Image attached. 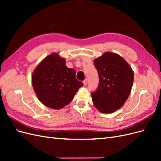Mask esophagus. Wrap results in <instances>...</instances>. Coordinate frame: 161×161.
<instances>
[{
	"label": "esophagus",
	"instance_id": "1",
	"mask_svg": "<svg viewBox=\"0 0 161 161\" xmlns=\"http://www.w3.org/2000/svg\"><path fill=\"white\" fill-rule=\"evenodd\" d=\"M87 82H88V80H87V79H85L83 80V84H84L85 86H86L87 85Z\"/></svg>",
	"mask_w": 161,
	"mask_h": 161
}]
</instances>
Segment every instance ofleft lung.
I'll return each instance as SVG.
<instances>
[{
    "label": "left lung",
    "mask_w": 161,
    "mask_h": 161,
    "mask_svg": "<svg viewBox=\"0 0 161 161\" xmlns=\"http://www.w3.org/2000/svg\"><path fill=\"white\" fill-rule=\"evenodd\" d=\"M94 65L99 75V85L91 97L95 108L101 113H112L128 99L134 82V72L122 57L105 52L97 58Z\"/></svg>",
    "instance_id": "1"
}]
</instances>
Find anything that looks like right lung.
Listing matches in <instances>:
<instances>
[{"label":"right lung","instance_id":"1","mask_svg":"<svg viewBox=\"0 0 161 161\" xmlns=\"http://www.w3.org/2000/svg\"><path fill=\"white\" fill-rule=\"evenodd\" d=\"M32 85L43 105L59 109L70 103L83 83L76 79L75 70L66 66L65 60L58 53H52L36 69Z\"/></svg>","mask_w":161,"mask_h":161}]
</instances>
